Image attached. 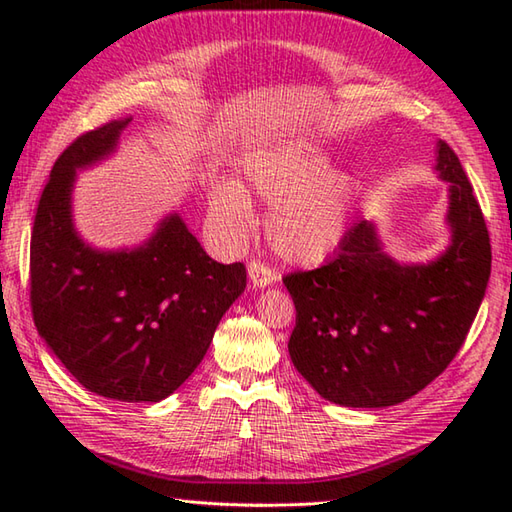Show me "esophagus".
<instances>
[{
    "label": "esophagus",
    "instance_id": "34e87169",
    "mask_svg": "<svg viewBox=\"0 0 512 512\" xmlns=\"http://www.w3.org/2000/svg\"><path fill=\"white\" fill-rule=\"evenodd\" d=\"M248 279L255 288H266L277 279V273L264 262H259V259H253V262L248 264Z\"/></svg>",
    "mask_w": 512,
    "mask_h": 512
}]
</instances>
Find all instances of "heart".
<instances>
[{"instance_id":"heart-1","label":"heart","mask_w":512,"mask_h":512,"mask_svg":"<svg viewBox=\"0 0 512 512\" xmlns=\"http://www.w3.org/2000/svg\"><path fill=\"white\" fill-rule=\"evenodd\" d=\"M330 160L310 140H284L246 151L239 160L244 187L273 202L266 215V239L290 264H319L350 226L356 182L350 173L328 169ZM211 211L228 231L242 235L250 200L237 182L224 180L211 193Z\"/></svg>"}]
</instances>
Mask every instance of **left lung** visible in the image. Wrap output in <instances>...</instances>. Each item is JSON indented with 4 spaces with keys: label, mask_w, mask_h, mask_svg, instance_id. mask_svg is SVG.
<instances>
[{
    "label": "left lung",
    "mask_w": 512,
    "mask_h": 512,
    "mask_svg": "<svg viewBox=\"0 0 512 512\" xmlns=\"http://www.w3.org/2000/svg\"><path fill=\"white\" fill-rule=\"evenodd\" d=\"M451 246L429 264H398L372 222L347 228L321 268L284 277L297 321L288 352L325 400L391 407L416 396L460 352L491 277V237L455 151L440 140Z\"/></svg>",
    "instance_id": "obj_1"
}]
</instances>
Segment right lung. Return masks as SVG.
I'll return each instance as SVG.
<instances>
[{
	"label": "right lung",
	"mask_w": 512,
	"mask_h": 512,
	"mask_svg": "<svg viewBox=\"0 0 512 512\" xmlns=\"http://www.w3.org/2000/svg\"><path fill=\"white\" fill-rule=\"evenodd\" d=\"M129 121L90 129L54 162L30 237V308L43 341L85 389L158 402L200 365L246 288V266L217 264L178 213L134 250H94L76 235L74 173L112 154Z\"/></svg>",
	"instance_id": "1"
}]
</instances>
